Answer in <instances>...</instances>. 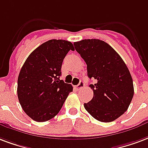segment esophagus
Instances as JSON below:
<instances>
[{"label":"esophagus","mask_w":148,"mask_h":148,"mask_svg":"<svg viewBox=\"0 0 148 148\" xmlns=\"http://www.w3.org/2000/svg\"><path fill=\"white\" fill-rule=\"evenodd\" d=\"M84 87H85V83L81 81L79 82V84L77 85V90H80V89H82V88H84Z\"/></svg>","instance_id":"esophagus-1"}]
</instances>
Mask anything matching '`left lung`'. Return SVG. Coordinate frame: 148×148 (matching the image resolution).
Instances as JSON below:
<instances>
[{"instance_id": "8db88e82", "label": "left lung", "mask_w": 148, "mask_h": 148, "mask_svg": "<svg viewBox=\"0 0 148 148\" xmlns=\"http://www.w3.org/2000/svg\"><path fill=\"white\" fill-rule=\"evenodd\" d=\"M87 64L89 87L93 97L84 103L85 110L102 122L114 121L125 112L132 101L134 88L132 76L115 50L99 39H85L74 43Z\"/></svg>"}]
</instances>
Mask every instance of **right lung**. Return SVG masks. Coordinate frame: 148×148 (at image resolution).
I'll return each instance as SVG.
<instances>
[{"label": "right lung", "instance_id": "add662e5", "mask_svg": "<svg viewBox=\"0 0 148 148\" xmlns=\"http://www.w3.org/2000/svg\"><path fill=\"white\" fill-rule=\"evenodd\" d=\"M70 50H74L70 41L49 40L34 50L22 66L18 101L33 120L43 122L54 118L73 91L71 84L60 79L63 59Z\"/></svg>", "mask_w": 148, "mask_h": 148}]
</instances>
